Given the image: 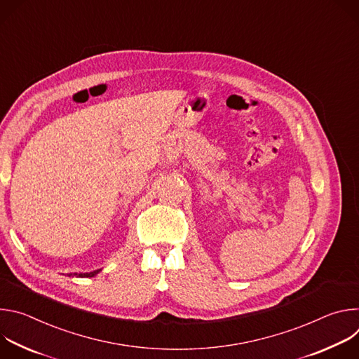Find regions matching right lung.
Wrapping results in <instances>:
<instances>
[{
  "label": "right lung",
  "mask_w": 359,
  "mask_h": 359,
  "mask_svg": "<svg viewBox=\"0 0 359 359\" xmlns=\"http://www.w3.org/2000/svg\"><path fill=\"white\" fill-rule=\"evenodd\" d=\"M100 270H95V271H90V273H75L74 276H76V277H81V278H83V277H93V276H96L97 273H99ZM72 274H69V277H71Z\"/></svg>",
  "instance_id": "right-lung-1"
}]
</instances>
